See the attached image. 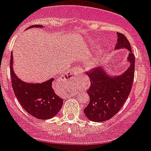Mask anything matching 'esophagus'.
<instances>
[{
    "label": "esophagus",
    "instance_id": "1",
    "mask_svg": "<svg viewBox=\"0 0 151 151\" xmlns=\"http://www.w3.org/2000/svg\"><path fill=\"white\" fill-rule=\"evenodd\" d=\"M80 73H81V71H80L79 69L77 68H73V69H71L70 71L68 72L67 75H68V77L69 79H73V78H75L77 76L80 75Z\"/></svg>",
    "mask_w": 151,
    "mask_h": 151
}]
</instances>
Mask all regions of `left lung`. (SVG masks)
<instances>
[{"instance_id": "8db88e82", "label": "left lung", "mask_w": 151, "mask_h": 151, "mask_svg": "<svg viewBox=\"0 0 151 151\" xmlns=\"http://www.w3.org/2000/svg\"><path fill=\"white\" fill-rule=\"evenodd\" d=\"M117 36L115 50L122 48L128 50L127 61L129 63V67L120 74L109 73L106 67L103 65L87 73L91 84L87 90L90 103L84 109V113L92 122H101L113 117L120 111L132 90L135 58L127 38L119 32Z\"/></svg>"}]
</instances>
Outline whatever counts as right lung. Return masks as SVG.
<instances>
[{
  "label": "right lung",
  "instance_id": "1",
  "mask_svg": "<svg viewBox=\"0 0 151 151\" xmlns=\"http://www.w3.org/2000/svg\"><path fill=\"white\" fill-rule=\"evenodd\" d=\"M43 28L42 25L31 26V28ZM10 75L14 94L25 111L36 119L45 120L55 116L62 107L63 99L52 88L54 78L42 83H27L22 81L14 70L13 53L10 57Z\"/></svg>",
  "mask_w": 151,
  "mask_h": 151
}]
</instances>
